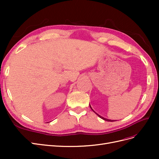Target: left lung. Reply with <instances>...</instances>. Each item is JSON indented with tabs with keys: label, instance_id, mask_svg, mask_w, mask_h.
<instances>
[{
	"label": "left lung",
	"instance_id": "obj_1",
	"mask_svg": "<svg viewBox=\"0 0 159 159\" xmlns=\"http://www.w3.org/2000/svg\"><path fill=\"white\" fill-rule=\"evenodd\" d=\"M89 106H90L91 109H92V108H91V105H89ZM92 110H93V109H92ZM94 112H95V111H94ZM96 114H97L101 119H102L105 120V121H111H111H114L113 120H110V119H106V118H104V117H102V116H100V115H98V113H96Z\"/></svg>",
	"mask_w": 159,
	"mask_h": 159
}]
</instances>
